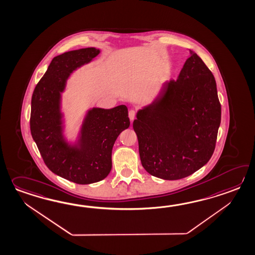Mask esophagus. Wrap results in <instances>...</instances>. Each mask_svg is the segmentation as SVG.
<instances>
[{"instance_id": "1", "label": "esophagus", "mask_w": 255, "mask_h": 255, "mask_svg": "<svg viewBox=\"0 0 255 255\" xmlns=\"http://www.w3.org/2000/svg\"><path fill=\"white\" fill-rule=\"evenodd\" d=\"M135 111H134V110H130V112H129V118H130V122L134 120V118H135Z\"/></svg>"}]
</instances>
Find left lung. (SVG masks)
<instances>
[{"mask_svg":"<svg viewBox=\"0 0 255 255\" xmlns=\"http://www.w3.org/2000/svg\"><path fill=\"white\" fill-rule=\"evenodd\" d=\"M189 54L177 79L164 82L132 125L141 165L164 180L187 177L207 164L221 125L215 78L196 53Z\"/></svg>","mask_w":255,"mask_h":255,"instance_id":"obj_1","label":"left lung"}]
</instances>
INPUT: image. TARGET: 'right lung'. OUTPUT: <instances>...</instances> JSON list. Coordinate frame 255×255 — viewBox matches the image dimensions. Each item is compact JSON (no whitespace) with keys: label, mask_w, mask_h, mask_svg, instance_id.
I'll return each mask as SVG.
<instances>
[{"label":"right lung","mask_w":255,"mask_h":255,"mask_svg":"<svg viewBox=\"0 0 255 255\" xmlns=\"http://www.w3.org/2000/svg\"><path fill=\"white\" fill-rule=\"evenodd\" d=\"M100 53L98 48L87 47L54 57L31 102V134L45 164L54 174L79 185L101 181L110 174L114 142L130 126L125 105L94 107L87 111L76 141H68L64 134L61 109L67 80Z\"/></svg>","instance_id":"right-lung-1"}]
</instances>
